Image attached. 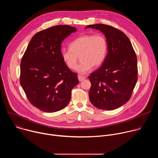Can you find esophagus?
Returning <instances> with one entry per match:
<instances>
[{"label":"esophagus","mask_w":158,"mask_h":158,"mask_svg":"<svg viewBox=\"0 0 158 158\" xmlns=\"http://www.w3.org/2000/svg\"><path fill=\"white\" fill-rule=\"evenodd\" d=\"M85 79V76H78V79L79 81H82Z\"/></svg>","instance_id":"34e87169"}]
</instances>
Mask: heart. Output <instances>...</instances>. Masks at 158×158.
<instances>
[{
  "instance_id": "b5f03b06",
  "label": "heart",
  "mask_w": 158,
  "mask_h": 158,
  "mask_svg": "<svg viewBox=\"0 0 158 158\" xmlns=\"http://www.w3.org/2000/svg\"><path fill=\"white\" fill-rule=\"evenodd\" d=\"M107 42L100 34H84L69 44V49L61 51V58L68 68L75 69L81 57V63L76 71L81 74L88 73L93 67H99L104 61L107 52Z\"/></svg>"
}]
</instances>
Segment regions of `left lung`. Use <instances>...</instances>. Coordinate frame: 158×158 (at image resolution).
I'll list each match as a JSON object with an SVG mask.
<instances>
[{"label":"left lung","mask_w":158,"mask_h":158,"mask_svg":"<svg viewBox=\"0 0 158 158\" xmlns=\"http://www.w3.org/2000/svg\"><path fill=\"white\" fill-rule=\"evenodd\" d=\"M101 31L108 46L102 65L89 76V99L98 109H114L131 97L138 80L137 57L129 38L119 29L102 24L86 26Z\"/></svg>","instance_id":"8db88e82"}]
</instances>
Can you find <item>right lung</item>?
I'll return each mask as SVG.
<instances>
[{"label":"right lung","mask_w":158,"mask_h":158,"mask_svg":"<svg viewBox=\"0 0 158 158\" xmlns=\"http://www.w3.org/2000/svg\"><path fill=\"white\" fill-rule=\"evenodd\" d=\"M77 31L58 25L36 33L22 57L20 83L29 101L46 112L64 108L71 100L73 88L79 83L77 74L61 58V43Z\"/></svg>","instance_id":"obj_1"}]
</instances>
